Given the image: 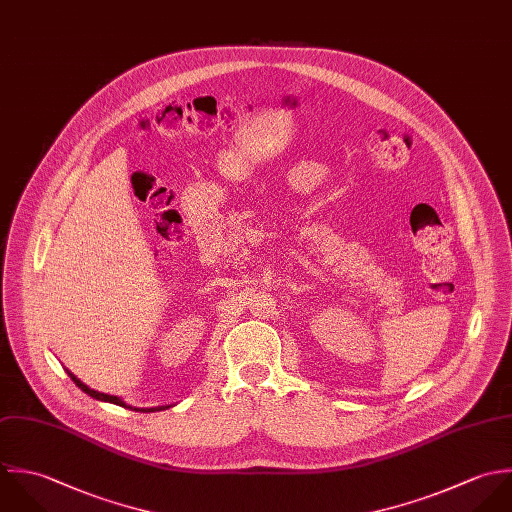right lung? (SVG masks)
<instances>
[{
    "mask_svg": "<svg viewBox=\"0 0 512 512\" xmlns=\"http://www.w3.org/2000/svg\"><path fill=\"white\" fill-rule=\"evenodd\" d=\"M67 374L71 376V380L85 392V394H89L91 398H95V400H101V402H110V404H116V406H120V408H130L132 411H160V409L170 408V406H160V408H132V406H128V404H124L120 398H116V396H108V394H101V392H95V390H91L87 384H83L75 374H71L69 370H67Z\"/></svg>",
    "mask_w": 512,
    "mask_h": 512,
    "instance_id": "obj_1",
    "label": "right lung"
}]
</instances>
